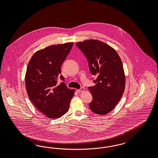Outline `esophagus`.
Wrapping results in <instances>:
<instances>
[{"instance_id":"1","label":"esophagus","mask_w":158,"mask_h":158,"mask_svg":"<svg viewBox=\"0 0 158 158\" xmlns=\"http://www.w3.org/2000/svg\"><path fill=\"white\" fill-rule=\"evenodd\" d=\"M84 90H85L84 88L81 87V88L80 89H77V91L78 93H81V92H83Z\"/></svg>"}]
</instances>
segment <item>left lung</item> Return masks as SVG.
Returning a JSON list of instances; mask_svg holds the SVG:
<instances>
[{"label": "left lung", "mask_w": 158, "mask_h": 158, "mask_svg": "<svg viewBox=\"0 0 158 158\" xmlns=\"http://www.w3.org/2000/svg\"><path fill=\"white\" fill-rule=\"evenodd\" d=\"M97 77L89 87L93 96L89 107L93 112L105 115L113 110L123 94L125 75L119 56L114 48L100 40L89 39L76 43Z\"/></svg>", "instance_id": "1"}]
</instances>
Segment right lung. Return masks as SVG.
<instances>
[{
	"label": "right lung",
	"mask_w": 158,
	"mask_h": 158,
	"mask_svg": "<svg viewBox=\"0 0 158 158\" xmlns=\"http://www.w3.org/2000/svg\"><path fill=\"white\" fill-rule=\"evenodd\" d=\"M73 43L52 45L38 50L31 58L25 74V86L29 98L35 106L51 119L59 118L67 113L74 89L64 82L57 83L61 67Z\"/></svg>",
	"instance_id": "obj_1"
}]
</instances>
